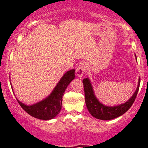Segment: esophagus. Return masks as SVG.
Returning a JSON list of instances; mask_svg holds the SVG:
<instances>
[{
	"mask_svg": "<svg viewBox=\"0 0 148 148\" xmlns=\"http://www.w3.org/2000/svg\"><path fill=\"white\" fill-rule=\"evenodd\" d=\"M85 71H86L85 64H84V63H81V64H79L78 66H77V69H76L75 73L77 75V77H82V76L83 75V74L84 73Z\"/></svg>",
	"mask_w": 148,
	"mask_h": 148,
	"instance_id": "1",
	"label": "esophagus"
}]
</instances>
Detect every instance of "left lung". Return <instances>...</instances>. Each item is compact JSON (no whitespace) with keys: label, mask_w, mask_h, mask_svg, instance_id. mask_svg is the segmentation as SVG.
<instances>
[{"label":"left lung","mask_w":148,"mask_h":148,"mask_svg":"<svg viewBox=\"0 0 148 148\" xmlns=\"http://www.w3.org/2000/svg\"><path fill=\"white\" fill-rule=\"evenodd\" d=\"M135 57L137 60L136 54ZM140 82V79L139 78L135 92L127 101H126L124 103L119 104L118 106H108L103 105L98 100L94 94L90 79L89 78H84L82 80V82L84 84L86 106L89 113L95 118L101 119V120H110V119L117 118L119 116L122 115L130 108L131 106L134 103L138 92Z\"/></svg>","instance_id":"left-lung-1"}]
</instances>
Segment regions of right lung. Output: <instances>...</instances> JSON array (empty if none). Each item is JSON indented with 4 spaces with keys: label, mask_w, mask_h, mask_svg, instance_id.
<instances>
[{
    "label": "right lung",
    "mask_w": 148,
    "mask_h": 148,
    "mask_svg": "<svg viewBox=\"0 0 148 148\" xmlns=\"http://www.w3.org/2000/svg\"><path fill=\"white\" fill-rule=\"evenodd\" d=\"M75 69L67 71L57 83L52 93L45 99L36 103L27 106L17 99L16 100L21 107L32 117L42 120H49L54 118L61 109L62 98L66 89L75 77Z\"/></svg>",
    "instance_id": "1"
}]
</instances>
